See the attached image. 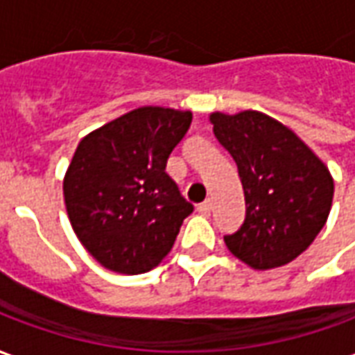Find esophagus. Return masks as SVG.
Returning <instances> with one entry per match:
<instances>
[{"mask_svg": "<svg viewBox=\"0 0 355 355\" xmlns=\"http://www.w3.org/2000/svg\"><path fill=\"white\" fill-rule=\"evenodd\" d=\"M198 211H200L201 215H211V211H213V201H203L200 207H198Z\"/></svg>", "mask_w": 355, "mask_h": 355, "instance_id": "esophagus-1", "label": "esophagus"}]
</instances>
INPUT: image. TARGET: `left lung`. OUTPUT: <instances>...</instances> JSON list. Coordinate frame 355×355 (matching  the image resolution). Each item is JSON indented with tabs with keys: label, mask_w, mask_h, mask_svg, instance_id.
<instances>
[{
	"label": "left lung",
	"mask_w": 355,
	"mask_h": 355,
	"mask_svg": "<svg viewBox=\"0 0 355 355\" xmlns=\"http://www.w3.org/2000/svg\"><path fill=\"white\" fill-rule=\"evenodd\" d=\"M213 132L238 165L245 220L224 243L253 270L295 261L327 223L335 182L297 132L257 110L213 112Z\"/></svg>",
	"instance_id": "left-lung-1"
}]
</instances>
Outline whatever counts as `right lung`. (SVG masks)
I'll return each instance as SVG.
<instances>
[{
    "mask_svg": "<svg viewBox=\"0 0 355 355\" xmlns=\"http://www.w3.org/2000/svg\"><path fill=\"white\" fill-rule=\"evenodd\" d=\"M192 112L140 106L85 135L64 180V205L81 245L116 274L150 272L169 254L192 205L165 173Z\"/></svg>",
    "mask_w": 355,
    "mask_h": 355,
    "instance_id": "right-lung-1",
    "label": "right lung"
}]
</instances>
